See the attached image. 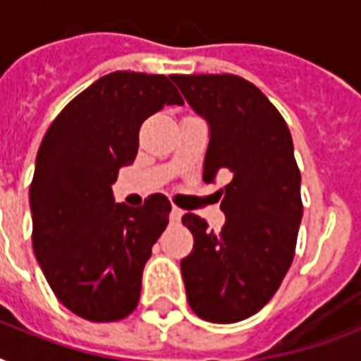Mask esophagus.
<instances>
[{
  "instance_id": "34e87169",
  "label": "esophagus",
  "mask_w": 361,
  "mask_h": 361,
  "mask_svg": "<svg viewBox=\"0 0 361 361\" xmlns=\"http://www.w3.org/2000/svg\"><path fill=\"white\" fill-rule=\"evenodd\" d=\"M181 215H183V209H180L178 206H172V212H170V221H172V223H180Z\"/></svg>"
}]
</instances>
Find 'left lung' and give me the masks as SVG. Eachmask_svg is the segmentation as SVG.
<instances>
[{
    "instance_id": "8db88e82",
    "label": "left lung",
    "mask_w": 361,
    "mask_h": 361,
    "mask_svg": "<svg viewBox=\"0 0 361 361\" xmlns=\"http://www.w3.org/2000/svg\"><path fill=\"white\" fill-rule=\"evenodd\" d=\"M195 112L209 123L204 181L228 174L219 191V232L185 214L195 245L181 260L187 302L208 322L232 324L274 298L296 252L302 176L288 125L269 99L236 75H174Z\"/></svg>"
}]
</instances>
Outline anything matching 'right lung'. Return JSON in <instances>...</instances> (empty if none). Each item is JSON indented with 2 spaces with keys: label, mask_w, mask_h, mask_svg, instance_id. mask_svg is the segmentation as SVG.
Returning a JSON list of instances; mask_svg holds the SVG:
<instances>
[{
  "label": "right lung",
  "mask_w": 361,
  "mask_h": 361,
  "mask_svg": "<svg viewBox=\"0 0 361 361\" xmlns=\"http://www.w3.org/2000/svg\"><path fill=\"white\" fill-rule=\"evenodd\" d=\"M164 104H183L164 75L116 71L78 93L50 123L30 185L33 251L65 307L116 322L138 305L142 271L169 225V198L116 204L112 183L135 161L138 130Z\"/></svg>",
  "instance_id": "add662e5"
}]
</instances>
